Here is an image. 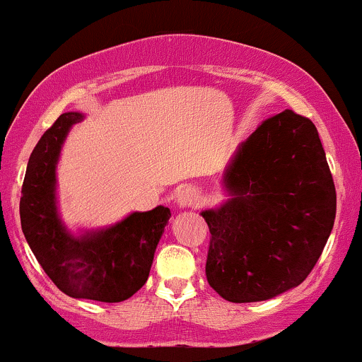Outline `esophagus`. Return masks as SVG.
<instances>
[{
    "instance_id": "obj_1",
    "label": "esophagus",
    "mask_w": 362,
    "mask_h": 362,
    "mask_svg": "<svg viewBox=\"0 0 362 362\" xmlns=\"http://www.w3.org/2000/svg\"><path fill=\"white\" fill-rule=\"evenodd\" d=\"M199 202V194L194 187H184L177 194V204L180 207H194Z\"/></svg>"
}]
</instances>
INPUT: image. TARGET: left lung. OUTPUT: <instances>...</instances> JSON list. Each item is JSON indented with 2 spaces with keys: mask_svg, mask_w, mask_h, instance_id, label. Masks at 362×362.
<instances>
[{
  "mask_svg": "<svg viewBox=\"0 0 362 362\" xmlns=\"http://www.w3.org/2000/svg\"><path fill=\"white\" fill-rule=\"evenodd\" d=\"M223 182L231 199L201 213L211 231V288L231 303H253L300 286L337 211L315 124L293 110L264 120L240 144Z\"/></svg>",
  "mask_w": 362,
  "mask_h": 362,
  "instance_id": "left-lung-1",
  "label": "left lung"
}]
</instances>
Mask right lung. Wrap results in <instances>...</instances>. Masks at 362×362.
<instances>
[{
	"mask_svg": "<svg viewBox=\"0 0 362 362\" xmlns=\"http://www.w3.org/2000/svg\"><path fill=\"white\" fill-rule=\"evenodd\" d=\"M80 120V112H66L37 143L25 173L20 221L35 259L62 293L78 300L119 303L148 281L172 213L158 206L131 213L109 228L69 233L57 213L56 165L69 129Z\"/></svg>",
	"mask_w": 362,
	"mask_h": 362,
	"instance_id": "1",
	"label": "right lung"
}]
</instances>
